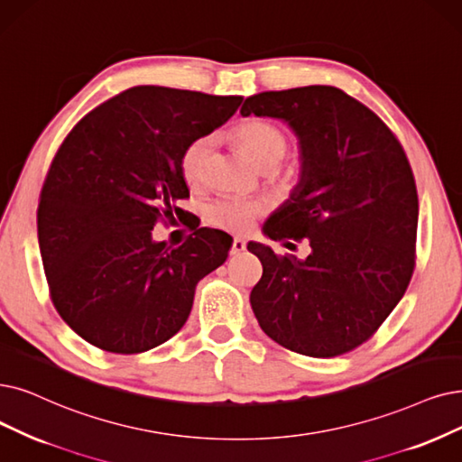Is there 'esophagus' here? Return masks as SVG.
<instances>
[{"mask_svg":"<svg viewBox=\"0 0 462 462\" xmlns=\"http://www.w3.org/2000/svg\"><path fill=\"white\" fill-rule=\"evenodd\" d=\"M243 250H246V241H245V238H241V236H235L233 243H231L229 254H231V255H236V254H241Z\"/></svg>","mask_w":462,"mask_h":462,"instance_id":"1","label":"esophagus"}]
</instances>
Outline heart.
<instances>
[{"label":"heart","instance_id":"heart-1","mask_svg":"<svg viewBox=\"0 0 462 462\" xmlns=\"http://www.w3.org/2000/svg\"><path fill=\"white\" fill-rule=\"evenodd\" d=\"M233 138L263 169H274L288 152V136L284 134L282 128L263 119H248L236 125ZM210 147V136L195 138L186 145L180 159V171L188 183H197L200 180L202 167H205ZM265 210L267 207L262 200L221 197L208 202L205 217L210 226L217 229L246 233L252 229L254 221L265 214Z\"/></svg>","mask_w":462,"mask_h":462}]
</instances>
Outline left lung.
I'll use <instances>...</instances> for the list:
<instances>
[{
    "label": "left lung",
    "instance_id": "1",
    "mask_svg": "<svg viewBox=\"0 0 462 462\" xmlns=\"http://www.w3.org/2000/svg\"><path fill=\"white\" fill-rule=\"evenodd\" d=\"M241 114L282 119L298 136L300 183L263 233L310 245L298 260L248 243L263 265L254 315L293 353L345 355L375 334L411 281L419 199L410 161L391 128L336 87L260 92Z\"/></svg>",
    "mask_w": 462,
    "mask_h": 462
}]
</instances>
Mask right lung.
<instances>
[{"label":"right lung","instance_id":"1","mask_svg":"<svg viewBox=\"0 0 462 462\" xmlns=\"http://www.w3.org/2000/svg\"><path fill=\"white\" fill-rule=\"evenodd\" d=\"M243 97L140 85L88 112L54 155L38 207L49 293L62 320L107 353L136 355L186 324L195 286L227 260L233 238L191 227L178 248L155 243L183 217V150ZM186 226V224H183Z\"/></svg>","mask_w":462,"mask_h":462}]
</instances>
